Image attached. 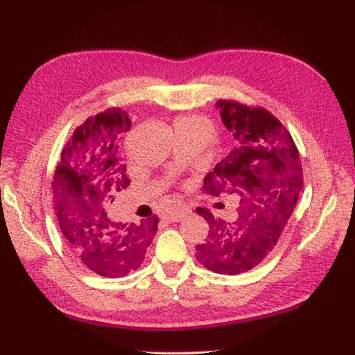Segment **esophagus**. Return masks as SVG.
<instances>
[{
  "label": "esophagus",
  "mask_w": 355,
  "mask_h": 355,
  "mask_svg": "<svg viewBox=\"0 0 355 355\" xmlns=\"http://www.w3.org/2000/svg\"><path fill=\"white\" fill-rule=\"evenodd\" d=\"M188 214V209L187 208H175V209H170V211L165 213L164 218L170 220V222H179L182 218H185V216Z\"/></svg>",
  "instance_id": "obj_1"
}]
</instances>
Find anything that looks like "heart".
I'll use <instances>...</instances> for the list:
<instances>
[{
  "label": "heart",
  "mask_w": 355,
  "mask_h": 355,
  "mask_svg": "<svg viewBox=\"0 0 355 355\" xmlns=\"http://www.w3.org/2000/svg\"><path fill=\"white\" fill-rule=\"evenodd\" d=\"M198 124H208V122L202 118H182L178 122V125H198Z\"/></svg>",
  "instance_id": "1"
}]
</instances>
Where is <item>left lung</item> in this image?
<instances>
[{
	"mask_svg": "<svg viewBox=\"0 0 355 355\" xmlns=\"http://www.w3.org/2000/svg\"><path fill=\"white\" fill-rule=\"evenodd\" d=\"M234 148L204 179L211 196H241L233 222L196 211L209 225L196 259L209 271L239 274L254 268L276 247L303 187L297 147L282 122L265 108L218 101Z\"/></svg>",
	"mask_w": 355,
	"mask_h": 355,
	"instance_id": "8db88e82",
	"label": "left lung"
}]
</instances>
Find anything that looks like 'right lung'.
I'll use <instances>...</instances> for the list:
<instances>
[{"label": "right lung", "instance_id": "add662e5", "mask_svg": "<svg viewBox=\"0 0 355 355\" xmlns=\"http://www.w3.org/2000/svg\"><path fill=\"white\" fill-rule=\"evenodd\" d=\"M130 127L119 107L87 119L64 147L52 184L53 208L69 250L104 277H124L139 268L157 231L156 216L139 223L110 216L114 194L130 185L119 153Z\"/></svg>", "mask_w": 355, "mask_h": 355}]
</instances>
